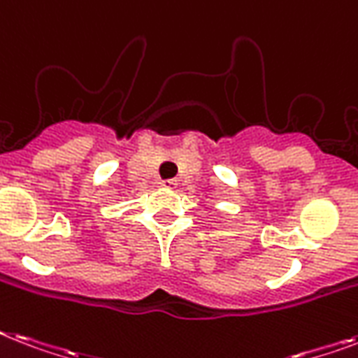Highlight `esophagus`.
<instances>
[{
  "instance_id": "esophagus-1",
  "label": "esophagus",
  "mask_w": 358,
  "mask_h": 358,
  "mask_svg": "<svg viewBox=\"0 0 358 358\" xmlns=\"http://www.w3.org/2000/svg\"><path fill=\"white\" fill-rule=\"evenodd\" d=\"M162 187L174 189L176 187V180H162Z\"/></svg>"
}]
</instances>
